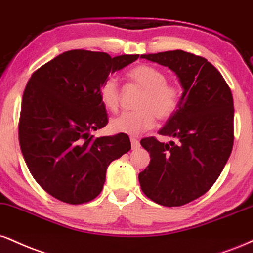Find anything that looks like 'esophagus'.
<instances>
[{
	"instance_id": "esophagus-1",
	"label": "esophagus",
	"mask_w": 253,
	"mask_h": 253,
	"mask_svg": "<svg viewBox=\"0 0 253 253\" xmlns=\"http://www.w3.org/2000/svg\"><path fill=\"white\" fill-rule=\"evenodd\" d=\"M130 144H132V150H136V148L140 147L139 140L135 138H130Z\"/></svg>"
}]
</instances>
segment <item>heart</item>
<instances>
[{
	"instance_id": "1",
	"label": "heart",
	"mask_w": 253,
	"mask_h": 253,
	"mask_svg": "<svg viewBox=\"0 0 253 253\" xmlns=\"http://www.w3.org/2000/svg\"><path fill=\"white\" fill-rule=\"evenodd\" d=\"M127 77L144 89L136 103V111L125 112L112 119L109 128L114 133L138 136L152 128L159 120H169L178 112L181 103V89L178 84L167 81L166 74L150 65H138L129 69ZM99 97L103 107L117 112L120 106V87L118 80L109 75L99 88Z\"/></svg>"
}]
</instances>
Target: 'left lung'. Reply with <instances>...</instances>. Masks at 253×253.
I'll use <instances>...</instances> for the list:
<instances>
[{
    "label": "left lung",
    "mask_w": 253,
    "mask_h": 253,
    "mask_svg": "<svg viewBox=\"0 0 253 253\" xmlns=\"http://www.w3.org/2000/svg\"><path fill=\"white\" fill-rule=\"evenodd\" d=\"M169 67L184 93L178 112L159 130L169 144L154 136L140 141L151 161L139 173L142 192L163 206H182L213 186L233 147V97L229 84L205 57L184 50L141 55Z\"/></svg>",
    "instance_id": "obj_1"
}]
</instances>
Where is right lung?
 I'll return each mask as SVG.
<instances>
[{
	"label": "right lung",
	"mask_w": 253,
	"mask_h": 253,
	"mask_svg": "<svg viewBox=\"0 0 253 253\" xmlns=\"http://www.w3.org/2000/svg\"><path fill=\"white\" fill-rule=\"evenodd\" d=\"M139 55L68 50L33 73L24 88L19 140L30 173L47 193L80 205L101 192L109 164L130 150L127 134L95 138L108 124L99 88Z\"/></svg>",
	"instance_id": "add662e5"
}]
</instances>
